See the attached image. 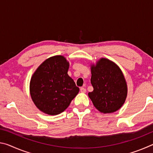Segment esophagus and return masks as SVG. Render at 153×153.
Listing matches in <instances>:
<instances>
[{"instance_id": "34e87169", "label": "esophagus", "mask_w": 153, "mask_h": 153, "mask_svg": "<svg viewBox=\"0 0 153 153\" xmlns=\"http://www.w3.org/2000/svg\"><path fill=\"white\" fill-rule=\"evenodd\" d=\"M80 92H82V93H86V89L82 87V88H80Z\"/></svg>"}]
</instances>
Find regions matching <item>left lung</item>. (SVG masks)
I'll return each mask as SVG.
<instances>
[{
  "mask_svg": "<svg viewBox=\"0 0 153 153\" xmlns=\"http://www.w3.org/2000/svg\"><path fill=\"white\" fill-rule=\"evenodd\" d=\"M93 91L88 93L94 107L100 112L111 113L122 107L128 87L122 71L114 62L101 58L91 65Z\"/></svg>",
  "mask_w": 153,
  "mask_h": 153,
  "instance_id": "8db88e82",
  "label": "left lung"
}]
</instances>
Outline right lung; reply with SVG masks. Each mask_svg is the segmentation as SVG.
<instances>
[{
	"mask_svg": "<svg viewBox=\"0 0 153 153\" xmlns=\"http://www.w3.org/2000/svg\"><path fill=\"white\" fill-rule=\"evenodd\" d=\"M69 67L63 56L56 55L44 61L32 75L30 95L42 112L51 115L60 114L78 94L79 88L67 74Z\"/></svg>",
	"mask_w": 153,
	"mask_h": 153,
	"instance_id": "1",
	"label": "right lung"
}]
</instances>
